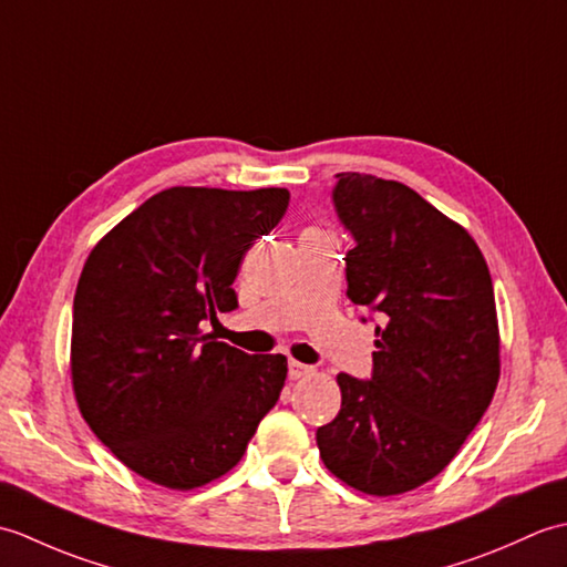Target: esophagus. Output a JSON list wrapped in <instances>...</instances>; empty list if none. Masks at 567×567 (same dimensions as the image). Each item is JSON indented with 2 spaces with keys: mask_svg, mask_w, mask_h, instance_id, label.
<instances>
[{
  "mask_svg": "<svg viewBox=\"0 0 567 567\" xmlns=\"http://www.w3.org/2000/svg\"><path fill=\"white\" fill-rule=\"evenodd\" d=\"M287 368H290V380H299V378H305L311 372V368L305 365V363H299V360H290Z\"/></svg>",
  "mask_w": 567,
  "mask_h": 567,
  "instance_id": "esophagus-1",
  "label": "esophagus"
}]
</instances>
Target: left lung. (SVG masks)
Listing matches in <instances>:
<instances>
[{
  "mask_svg": "<svg viewBox=\"0 0 567 567\" xmlns=\"http://www.w3.org/2000/svg\"><path fill=\"white\" fill-rule=\"evenodd\" d=\"M333 207L355 246L348 299L375 329L370 380L341 372V412L317 429L321 461L365 495L436 477L477 426L499 380L487 262L461 224L394 179L339 173Z\"/></svg>",
  "mask_w": 567,
  "mask_h": 567,
  "instance_id": "1",
  "label": "left lung"
}]
</instances>
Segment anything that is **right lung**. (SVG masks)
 <instances>
[{"instance_id": "add662e5", "label": "right lung", "mask_w": 567, "mask_h": 567, "mask_svg": "<svg viewBox=\"0 0 567 567\" xmlns=\"http://www.w3.org/2000/svg\"><path fill=\"white\" fill-rule=\"evenodd\" d=\"M290 192L171 187L118 221L84 262L70 372L80 412L141 477L195 489L226 475L280 400L285 355H248L202 333L234 311V280Z\"/></svg>"}]
</instances>
